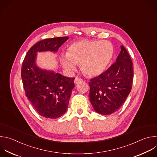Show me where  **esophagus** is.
Wrapping results in <instances>:
<instances>
[{
	"instance_id": "1",
	"label": "esophagus",
	"mask_w": 157,
	"mask_h": 157,
	"mask_svg": "<svg viewBox=\"0 0 157 157\" xmlns=\"http://www.w3.org/2000/svg\"><path fill=\"white\" fill-rule=\"evenodd\" d=\"M82 81V79L81 78H79V77H76L75 79V81H74L75 84H78V83H79Z\"/></svg>"
}]
</instances>
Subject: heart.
I'll return each mask as SVG.
<instances>
[{
    "mask_svg": "<svg viewBox=\"0 0 157 157\" xmlns=\"http://www.w3.org/2000/svg\"><path fill=\"white\" fill-rule=\"evenodd\" d=\"M113 47L107 40H81L71 44L67 54L60 57L63 67L73 71L79 63L81 71L88 76L101 74L110 63L113 56Z\"/></svg>",
    "mask_w": 157,
    "mask_h": 157,
    "instance_id": "obj_1",
    "label": "heart"
}]
</instances>
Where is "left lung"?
<instances>
[{
	"label": "left lung",
	"mask_w": 157,
	"mask_h": 157,
	"mask_svg": "<svg viewBox=\"0 0 157 157\" xmlns=\"http://www.w3.org/2000/svg\"><path fill=\"white\" fill-rule=\"evenodd\" d=\"M133 73L131 57L121 45L116 62L105 72L90 79V101L96 112L109 115L120 109L131 92Z\"/></svg>",
	"instance_id": "1"
}]
</instances>
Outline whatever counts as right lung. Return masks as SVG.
<instances>
[{
    "label": "right lung",
    "instance_id": "add662e5",
    "mask_svg": "<svg viewBox=\"0 0 157 157\" xmlns=\"http://www.w3.org/2000/svg\"><path fill=\"white\" fill-rule=\"evenodd\" d=\"M68 37L45 39L28 50L21 67V79L26 95L36 112L46 118L62 117L68 109L75 78L44 70L36 65L37 52H57Z\"/></svg>",
    "mask_w": 157,
    "mask_h": 157
}]
</instances>
